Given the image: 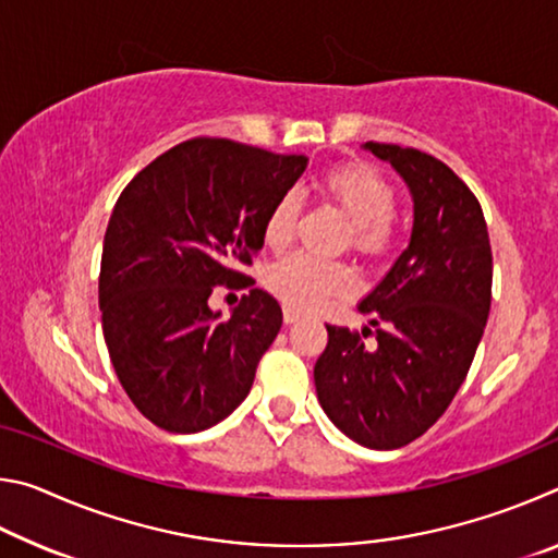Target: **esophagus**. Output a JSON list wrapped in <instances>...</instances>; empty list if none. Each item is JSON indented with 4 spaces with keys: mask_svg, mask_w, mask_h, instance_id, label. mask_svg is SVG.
I'll return each instance as SVG.
<instances>
[{
    "mask_svg": "<svg viewBox=\"0 0 558 558\" xmlns=\"http://www.w3.org/2000/svg\"><path fill=\"white\" fill-rule=\"evenodd\" d=\"M298 319H300V313H295V310H290V307L282 310V323L286 325H295Z\"/></svg>",
    "mask_w": 558,
    "mask_h": 558,
    "instance_id": "obj_1",
    "label": "esophagus"
}]
</instances>
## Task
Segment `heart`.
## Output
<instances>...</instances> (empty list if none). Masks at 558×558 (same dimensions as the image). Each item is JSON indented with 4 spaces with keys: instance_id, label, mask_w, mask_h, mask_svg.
<instances>
[{
    "instance_id": "b5f03b06",
    "label": "heart",
    "mask_w": 558,
    "mask_h": 558,
    "mask_svg": "<svg viewBox=\"0 0 558 558\" xmlns=\"http://www.w3.org/2000/svg\"><path fill=\"white\" fill-rule=\"evenodd\" d=\"M319 192L352 223V251L364 260H379L393 248L396 192L379 169L347 162L329 169ZM302 202L295 192L280 194L263 219V243L270 251H286L295 239ZM266 286L282 305L298 313L323 310L332 300L354 290V272L344 263L317 260L305 253L282 258L266 272Z\"/></svg>"
}]
</instances>
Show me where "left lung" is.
I'll list each match as a JSON object with an SVG mask.
<instances>
[{
	"instance_id": "8db88e82",
	"label": "left lung",
	"mask_w": 558,
	"mask_h": 558,
	"mask_svg": "<svg viewBox=\"0 0 558 558\" xmlns=\"http://www.w3.org/2000/svg\"><path fill=\"white\" fill-rule=\"evenodd\" d=\"M413 196L411 243L362 300L376 347L327 325L317 399L335 426L374 450L409 446L436 423L470 372L493 302V248L477 196L433 155L366 143Z\"/></svg>"
}]
</instances>
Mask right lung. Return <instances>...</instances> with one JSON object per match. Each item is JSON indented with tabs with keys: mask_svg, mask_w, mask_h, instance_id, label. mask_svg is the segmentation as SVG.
I'll use <instances>...</instances> for the list:
<instances>
[{
	"mask_svg": "<svg viewBox=\"0 0 558 558\" xmlns=\"http://www.w3.org/2000/svg\"><path fill=\"white\" fill-rule=\"evenodd\" d=\"M305 167V155L194 137L122 189L102 241V335L122 389L157 428L206 430L248 396L282 310L243 270L270 204ZM216 284L252 288L229 320L208 307Z\"/></svg>",
	"mask_w": 558,
	"mask_h": 558,
	"instance_id": "add662e5",
	"label": "right lung"
}]
</instances>
